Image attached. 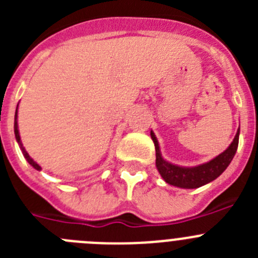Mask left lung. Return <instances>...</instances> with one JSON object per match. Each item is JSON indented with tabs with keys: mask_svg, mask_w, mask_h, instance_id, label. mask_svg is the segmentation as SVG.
Masks as SVG:
<instances>
[{
	"mask_svg": "<svg viewBox=\"0 0 258 258\" xmlns=\"http://www.w3.org/2000/svg\"><path fill=\"white\" fill-rule=\"evenodd\" d=\"M239 133H240V129H238V132H236V136L232 140L231 145L222 154L212 159L208 163L200 164L198 166H178L164 160L163 156H161L159 142H157L154 132H151V138L154 141L155 151H156L157 170L166 183L177 186V187L198 188L200 186H204V184L209 183L217 177H220L229 166V164L231 163L232 157L238 150Z\"/></svg>",
	"mask_w": 258,
	"mask_h": 258,
	"instance_id": "8db88e82",
	"label": "left lung"
}]
</instances>
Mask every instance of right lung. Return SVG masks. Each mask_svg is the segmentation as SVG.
I'll list each match as a JSON object with an SVG mask.
<instances>
[{"label":"right lung","mask_w":258,"mask_h":258,"mask_svg":"<svg viewBox=\"0 0 258 258\" xmlns=\"http://www.w3.org/2000/svg\"><path fill=\"white\" fill-rule=\"evenodd\" d=\"M18 108H17V111H15V121H14V133H15V138H17V142H18V145H19V147H20V150H22V152H23V155H24V157H26L27 159V161H28L29 164H31L32 166H33V168H35V169H37V170H41V166L38 165L37 163H36L35 160H33V159H32L31 156H29L28 155V152L26 151V149H24V147H23V143H22V141H20V136H19V131H18Z\"/></svg>","instance_id":"obj_1"}]
</instances>
